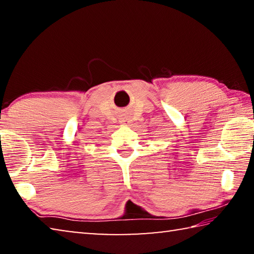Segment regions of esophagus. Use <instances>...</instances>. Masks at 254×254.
<instances>
[{
  "mask_svg": "<svg viewBox=\"0 0 254 254\" xmlns=\"http://www.w3.org/2000/svg\"><path fill=\"white\" fill-rule=\"evenodd\" d=\"M120 122L123 123L124 126H127V122H128V119L126 117V115H123V117H121V119H120Z\"/></svg>",
  "mask_w": 254,
  "mask_h": 254,
  "instance_id": "34e87169",
  "label": "esophagus"
}]
</instances>
